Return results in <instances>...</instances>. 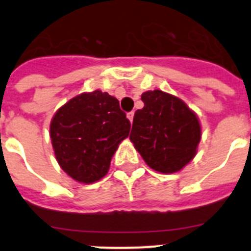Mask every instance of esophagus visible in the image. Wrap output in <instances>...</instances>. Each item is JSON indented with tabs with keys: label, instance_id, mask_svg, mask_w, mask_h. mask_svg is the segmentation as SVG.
<instances>
[{
	"label": "esophagus",
	"instance_id": "1",
	"mask_svg": "<svg viewBox=\"0 0 251 251\" xmlns=\"http://www.w3.org/2000/svg\"><path fill=\"white\" fill-rule=\"evenodd\" d=\"M133 117H134V112H129V113H128V114H127V118L129 119L130 123H132V122H133Z\"/></svg>",
	"mask_w": 251,
	"mask_h": 251
}]
</instances>
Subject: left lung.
Returning a JSON list of instances; mask_svg holds the SVG:
<instances>
[{
    "mask_svg": "<svg viewBox=\"0 0 251 251\" xmlns=\"http://www.w3.org/2000/svg\"><path fill=\"white\" fill-rule=\"evenodd\" d=\"M145 106L133 118L129 139L152 170L174 174L196 156L201 124L187 104L162 90L142 94Z\"/></svg>",
    "mask_w": 251,
    "mask_h": 251,
    "instance_id": "8db88e82",
    "label": "left lung"
}]
</instances>
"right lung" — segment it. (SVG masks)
I'll list each match as a JSON object with an SVG mask.
<instances>
[{"label": "right lung", "mask_w": 251, "mask_h": 251, "mask_svg": "<svg viewBox=\"0 0 251 251\" xmlns=\"http://www.w3.org/2000/svg\"><path fill=\"white\" fill-rule=\"evenodd\" d=\"M130 123L118 99L94 90L60 106L50 123V138L59 166L81 183L103 178L113 154L129 136Z\"/></svg>", "instance_id": "right-lung-1"}]
</instances>
